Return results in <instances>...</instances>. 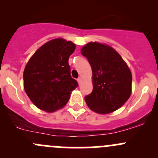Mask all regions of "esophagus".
<instances>
[{"label":"esophagus","instance_id":"obj_1","mask_svg":"<svg viewBox=\"0 0 158 158\" xmlns=\"http://www.w3.org/2000/svg\"><path fill=\"white\" fill-rule=\"evenodd\" d=\"M77 82H78V83H79V85H81V83H82V78H81V77H79V78H78Z\"/></svg>","mask_w":158,"mask_h":158}]
</instances>
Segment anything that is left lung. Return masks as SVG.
Wrapping results in <instances>:
<instances>
[{
	"label": "left lung",
	"mask_w": 158,
	"mask_h": 158,
	"mask_svg": "<svg viewBox=\"0 0 158 158\" xmlns=\"http://www.w3.org/2000/svg\"><path fill=\"white\" fill-rule=\"evenodd\" d=\"M92 70L93 89L85 97L87 106L98 114L122 107L131 93L132 76L128 65L111 47L91 42L81 49Z\"/></svg>",
	"instance_id": "1"
}]
</instances>
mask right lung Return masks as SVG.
Instances as JSON below:
<instances>
[{
	"label": "right lung",
	"instance_id": "obj_1",
	"mask_svg": "<svg viewBox=\"0 0 158 158\" xmlns=\"http://www.w3.org/2000/svg\"><path fill=\"white\" fill-rule=\"evenodd\" d=\"M76 45L66 40L46 43L30 59L23 72V86L32 102L52 112L66 106L78 82L70 74L69 56Z\"/></svg>",
	"mask_w": 158,
	"mask_h": 158
}]
</instances>
